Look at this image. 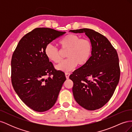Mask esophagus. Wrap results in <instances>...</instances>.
Returning a JSON list of instances; mask_svg holds the SVG:
<instances>
[{
	"label": "esophagus",
	"mask_w": 132,
	"mask_h": 132,
	"mask_svg": "<svg viewBox=\"0 0 132 132\" xmlns=\"http://www.w3.org/2000/svg\"><path fill=\"white\" fill-rule=\"evenodd\" d=\"M65 75L66 78H67V79H69V76H70V73H65Z\"/></svg>",
	"instance_id": "obj_1"
}]
</instances>
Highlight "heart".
Segmentation results:
<instances>
[{
  "label": "heart",
  "mask_w": 132,
  "mask_h": 132,
  "mask_svg": "<svg viewBox=\"0 0 132 132\" xmlns=\"http://www.w3.org/2000/svg\"><path fill=\"white\" fill-rule=\"evenodd\" d=\"M61 50L50 44L45 48V54L47 58L55 63L62 60L63 52H67L68 58L56 66L61 71H69L74 69L78 64L84 65L89 62L93 53V45L87 38H81L75 34L67 35L59 41Z\"/></svg>",
  "instance_id": "1"
}]
</instances>
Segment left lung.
<instances>
[{
    "label": "left lung",
    "mask_w": 132,
    "mask_h": 132,
    "mask_svg": "<svg viewBox=\"0 0 132 132\" xmlns=\"http://www.w3.org/2000/svg\"><path fill=\"white\" fill-rule=\"evenodd\" d=\"M69 31L84 32L93 45V53L89 62L69 77L74 83V97L79 105L87 110L100 109L112 96L119 80L117 51L105 36L93 30Z\"/></svg>",
    "instance_id": "obj_1"
}]
</instances>
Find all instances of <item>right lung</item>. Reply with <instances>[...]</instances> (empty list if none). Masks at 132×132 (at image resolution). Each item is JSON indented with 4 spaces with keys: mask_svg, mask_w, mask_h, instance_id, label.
Segmentation results:
<instances>
[{
    "mask_svg": "<svg viewBox=\"0 0 132 132\" xmlns=\"http://www.w3.org/2000/svg\"><path fill=\"white\" fill-rule=\"evenodd\" d=\"M50 28H36L20 40L11 58V82L23 102L35 111L45 112L56 102L65 74L55 69L45 48L65 34Z\"/></svg>",
    "mask_w": 132,
    "mask_h": 132,
    "instance_id": "1",
    "label": "right lung"
}]
</instances>
